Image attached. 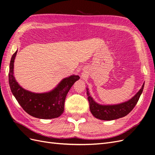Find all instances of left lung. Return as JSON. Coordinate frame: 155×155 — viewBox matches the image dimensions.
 <instances>
[{
  "label": "left lung",
  "instance_id": "obj_1",
  "mask_svg": "<svg viewBox=\"0 0 155 155\" xmlns=\"http://www.w3.org/2000/svg\"><path fill=\"white\" fill-rule=\"evenodd\" d=\"M144 83L137 93L129 101L114 105H102L98 104L90 95L87 87V95L89 104V109L93 115L103 120H113L126 116L136 106L143 91Z\"/></svg>",
  "mask_w": 155,
  "mask_h": 155
}]
</instances>
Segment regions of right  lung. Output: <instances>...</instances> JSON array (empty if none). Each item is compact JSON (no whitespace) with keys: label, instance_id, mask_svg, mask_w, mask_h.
Masks as SVG:
<instances>
[{"label":"right lung","instance_id":"obj_1","mask_svg":"<svg viewBox=\"0 0 155 155\" xmlns=\"http://www.w3.org/2000/svg\"><path fill=\"white\" fill-rule=\"evenodd\" d=\"M17 50L11 58L9 64V84L11 91L24 110L29 115L40 119H51L60 117L64 110V102L69 89L78 75H71L62 79L51 91L36 93L22 87L13 75L14 61Z\"/></svg>","mask_w":155,"mask_h":155}]
</instances>
